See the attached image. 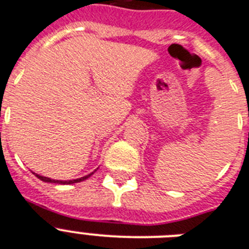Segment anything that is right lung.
Wrapping results in <instances>:
<instances>
[{
    "instance_id": "1",
    "label": "right lung",
    "mask_w": 249,
    "mask_h": 249,
    "mask_svg": "<svg viewBox=\"0 0 249 249\" xmlns=\"http://www.w3.org/2000/svg\"><path fill=\"white\" fill-rule=\"evenodd\" d=\"M36 174V173H34ZM92 173L88 174L85 177H81V178H77V179H72V180H55V179H51V178H47V177H43V176H39V174H36L38 177L39 179L43 180V182H48V183H58V184H72V183H77V182H81V180H85L88 179Z\"/></svg>"
}]
</instances>
